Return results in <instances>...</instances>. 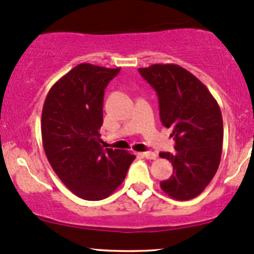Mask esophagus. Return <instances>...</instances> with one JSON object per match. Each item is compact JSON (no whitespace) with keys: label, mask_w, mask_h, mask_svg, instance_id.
Wrapping results in <instances>:
<instances>
[{"label":"esophagus","mask_w":254,"mask_h":254,"mask_svg":"<svg viewBox=\"0 0 254 254\" xmlns=\"http://www.w3.org/2000/svg\"><path fill=\"white\" fill-rule=\"evenodd\" d=\"M143 156L148 160H156L157 154L154 151H145V152H143Z\"/></svg>","instance_id":"obj_1"}]
</instances>
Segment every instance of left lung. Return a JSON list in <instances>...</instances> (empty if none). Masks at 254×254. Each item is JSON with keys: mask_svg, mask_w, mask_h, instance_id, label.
<instances>
[{"mask_svg": "<svg viewBox=\"0 0 254 254\" xmlns=\"http://www.w3.org/2000/svg\"><path fill=\"white\" fill-rule=\"evenodd\" d=\"M139 73L156 91L160 119L172 129L176 151L160 152L173 166L161 189L174 200L196 197L213 179L223 145V119L219 105L197 77L176 64H154Z\"/></svg>", "mask_w": 254, "mask_h": 254, "instance_id": "left-lung-1", "label": "left lung"}]
</instances>
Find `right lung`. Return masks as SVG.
Here are the masks:
<instances>
[{"label": "right lung", "instance_id": "right-lung-1", "mask_svg": "<svg viewBox=\"0 0 254 254\" xmlns=\"http://www.w3.org/2000/svg\"><path fill=\"white\" fill-rule=\"evenodd\" d=\"M121 67L78 64L48 92L41 132L46 156L65 187L88 201L108 197L126 178L134 155L103 149V100Z\"/></svg>", "mask_w": 254, "mask_h": 254}]
</instances>
